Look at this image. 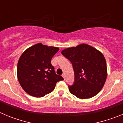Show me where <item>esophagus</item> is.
<instances>
[{"mask_svg":"<svg viewBox=\"0 0 123 123\" xmlns=\"http://www.w3.org/2000/svg\"><path fill=\"white\" fill-rule=\"evenodd\" d=\"M62 76H63V78H64V79H65V74H63Z\"/></svg>","mask_w":123,"mask_h":123,"instance_id":"esophagus-1","label":"esophagus"}]
</instances>
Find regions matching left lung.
Wrapping results in <instances>:
<instances>
[{"label": "left lung", "instance_id": "1", "mask_svg": "<svg viewBox=\"0 0 123 123\" xmlns=\"http://www.w3.org/2000/svg\"><path fill=\"white\" fill-rule=\"evenodd\" d=\"M62 54L71 62L74 73V82L68 86L69 92L81 99L91 98L98 94L107 77L104 55L85 44L66 49L62 51Z\"/></svg>", "mask_w": 123, "mask_h": 123}]
</instances>
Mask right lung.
I'll list each match as a JSON object with an SVG mask.
<instances>
[{"label": "right lung", "mask_w": 123, "mask_h": 123, "mask_svg": "<svg viewBox=\"0 0 123 123\" xmlns=\"http://www.w3.org/2000/svg\"><path fill=\"white\" fill-rule=\"evenodd\" d=\"M59 49L41 43L35 44L23 53L18 60L17 76L25 92L35 97H42L55 89L56 82L63 80L56 74L51 60Z\"/></svg>", "instance_id": "1"}]
</instances>
